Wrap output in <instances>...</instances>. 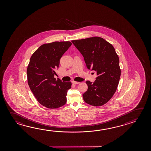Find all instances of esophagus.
I'll return each instance as SVG.
<instances>
[{
	"mask_svg": "<svg viewBox=\"0 0 151 151\" xmlns=\"http://www.w3.org/2000/svg\"><path fill=\"white\" fill-rule=\"evenodd\" d=\"M72 83H73V84H75V85H76V84H79V83H80V82H78V81H72Z\"/></svg>",
	"mask_w": 151,
	"mask_h": 151,
	"instance_id": "34e87169",
	"label": "esophagus"
}]
</instances>
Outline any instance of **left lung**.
<instances>
[{"instance_id":"8db88e82","label":"left lung","mask_w":151,"mask_h":151,"mask_svg":"<svg viewBox=\"0 0 151 151\" xmlns=\"http://www.w3.org/2000/svg\"><path fill=\"white\" fill-rule=\"evenodd\" d=\"M83 55L87 68L96 72L94 83L86 81L88 89L83 93V100L94 106L105 104L116 92L121 70L116 50L104 39L94 37L72 41Z\"/></svg>"}]
</instances>
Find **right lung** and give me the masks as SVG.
<instances>
[{"mask_svg":"<svg viewBox=\"0 0 151 151\" xmlns=\"http://www.w3.org/2000/svg\"><path fill=\"white\" fill-rule=\"evenodd\" d=\"M70 42H55L40 46L30 58L27 68L29 87L37 101L48 109H57L66 103L71 81L56 80L54 76L60 59L71 46Z\"/></svg>","mask_w":151,"mask_h":151,"instance_id":"1","label":"right lung"}]
</instances>
